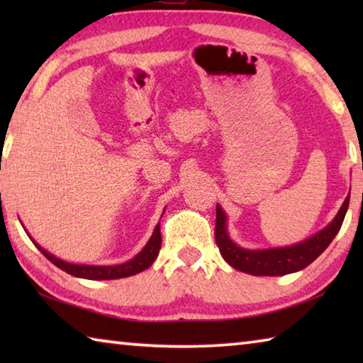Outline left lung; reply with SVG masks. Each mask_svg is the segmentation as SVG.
I'll list each match as a JSON object with an SVG mask.
<instances>
[{
	"label": "left lung",
	"mask_w": 363,
	"mask_h": 363,
	"mask_svg": "<svg viewBox=\"0 0 363 363\" xmlns=\"http://www.w3.org/2000/svg\"><path fill=\"white\" fill-rule=\"evenodd\" d=\"M349 195L344 200L335 219L325 229L318 230L312 237L296 245L280 248L248 250L238 247L229 237V232H227V214L223 208L216 205V230H214V237H216L220 255L233 269L250 275L279 277V275L303 270L328 248V245L333 242L336 233L340 232L344 216H346L349 208Z\"/></svg>",
	"instance_id": "left-lung-1"
}]
</instances>
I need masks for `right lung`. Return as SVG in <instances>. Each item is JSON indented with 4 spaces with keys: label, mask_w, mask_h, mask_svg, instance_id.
I'll return each instance as SVG.
<instances>
[{
    "label": "right lung",
    "mask_w": 363,
    "mask_h": 363,
    "mask_svg": "<svg viewBox=\"0 0 363 363\" xmlns=\"http://www.w3.org/2000/svg\"><path fill=\"white\" fill-rule=\"evenodd\" d=\"M33 243H35V247L38 248L41 253L54 264V266L62 269L64 272L73 275V277L88 279V280H115V279H123V277H131V275H136L139 272H143V270L149 269L153 264V261L157 259L160 248H162V233H160V223H158L155 225V229H153V233L149 238V242L145 243V247L140 250L139 253L133 257V259L123 262V264H113V266H88V264H72V262L62 261L57 256L51 255L49 251L40 247V245L35 240H33Z\"/></svg>",
    "instance_id": "right-lung-1"
}]
</instances>
